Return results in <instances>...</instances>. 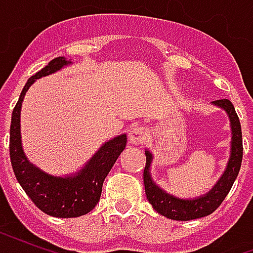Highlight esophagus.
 <instances>
[{
	"instance_id": "esophagus-1",
	"label": "esophagus",
	"mask_w": 253,
	"mask_h": 253,
	"mask_svg": "<svg viewBox=\"0 0 253 253\" xmlns=\"http://www.w3.org/2000/svg\"><path fill=\"white\" fill-rule=\"evenodd\" d=\"M128 141L134 145H142L146 141V130L143 127H134L128 132Z\"/></svg>"
}]
</instances>
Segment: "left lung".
Wrapping results in <instances>:
<instances>
[{
	"label": "left lung",
	"mask_w": 253,
	"mask_h": 253,
	"mask_svg": "<svg viewBox=\"0 0 253 253\" xmlns=\"http://www.w3.org/2000/svg\"><path fill=\"white\" fill-rule=\"evenodd\" d=\"M212 104L222 108L228 114L230 130H232V141H230V157L226 169L219 177V180L215 183V186L205 195L198 196L194 199H180L175 195H170L161 187L157 186L150 176V164L153 160V154L149 150H145L146 167L143 169V183H145L146 198L156 211L169 219L190 221V219L206 217L212 211H215L226 198L236 177L239 175L241 160H243V135H241L239 116L236 114V110L230 103V100H215L212 101Z\"/></svg>",
	"instance_id": "8db88e82"
}]
</instances>
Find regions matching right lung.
Here are the masks:
<instances>
[{"label":"right lung","instance_id":"obj_1","mask_svg":"<svg viewBox=\"0 0 253 253\" xmlns=\"http://www.w3.org/2000/svg\"><path fill=\"white\" fill-rule=\"evenodd\" d=\"M65 57L54 58L46 67L27 81L19 101L12 112L9 152L16 179L36 207L48 215L58 218H74L88 214L100 201L103 181L126 148L127 135L122 134L105 142L93 157L77 173L69 176H52L28 161L21 146L20 112L25 92L38 78L50 76L70 65Z\"/></svg>","mask_w":253,"mask_h":253}]
</instances>
